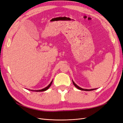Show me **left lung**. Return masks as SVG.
Instances as JSON below:
<instances>
[{
	"mask_svg": "<svg viewBox=\"0 0 123 123\" xmlns=\"http://www.w3.org/2000/svg\"><path fill=\"white\" fill-rule=\"evenodd\" d=\"M72 83H73V85H74V86H75L76 88H77L78 89H79V90H83V91H92V90H95V89H83V88H81L79 86H77V85L74 82L73 80H72Z\"/></svg>",
	"mask_w": 123,
	"mask_h": 123,
	"instance_id": "left-lung-1",
	"label": "left lung"
}]
</instances>
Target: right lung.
I'll return each instance as SVG.
<instances>
[{
  "label": "right lung",
  "instance_id": "right-lung-1",
  "mask_svg": "<svg viewBox=\"0 0 123 123\" xmlns=\"http://www.w3.org/2000/svg\"><path fill=\"white\" fill-rule=\"evenodd\" d=\"M52 82H53V80L51 81V82L50 83V84L47 87H46V88H44L43 89H41V90H30V89H29V90H31V91H36V92H43V91H46L47 90H48V89H49L50 86H51V84H52Z\"/></svg>",
  "mask_w": 123,
  "mask_h": 123
}]
</instances>
